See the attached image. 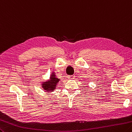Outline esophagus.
I'll list each match as a JSON object with an SVG mask.
<instances>
[{
  "label": "esophagus",
  "instance_id": "1",
  "mask_svg": "<svg viewBox=\"0 0 132 132\" xmlns=\"http://www.w3.org/2000/svg\"><path fill=\"white\" fill-rule=\"evenodd\" d=\"M74 78H75V76H74V75H71V76H68V78L69 79H74Z\"/></svg>",
  "mask_w": 132,
  "mask_h": 132
}]
</instances>
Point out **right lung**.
<instances>
[{"label":"right lung","mask_w":132,"mask_h":132,"mask_svg":"<svg viewBox=\"0 0 132 132\" xmlns=\"http://www.w3.org/2000/svg\"><path fill=\"white\" fill-rule=\"evenodd\" d=\"M60 79L56 77V75L55 73H52L50 75V80L47 81L43 82L42 85V87L43 90H46L47 92H53L56 89V85Z\"/></svg>","instance_id":"1"}]
</instances>
